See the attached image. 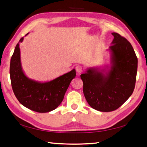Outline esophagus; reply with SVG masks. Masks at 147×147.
I'll return each instance as SVG.
<instances>
[{
    "instance_id": "1",
    "label": "esophagus",
    "mask_w": 147,
    "mask_h": 147,
    "mask_svg": "<svg viewBox=\"0 0 147 147\" xmlns=\"http://www.w3.org/2000/svg\"><path fill=\"white\" fill-rule=\"evenodd\" d=\"M76 71H77V72L78 73V74H80L82 72V66H80V65H77V66H76Z\"/></svg>"
}]
</instances>
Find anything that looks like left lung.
<instances>
[{"label": "left lung", "mask_w": 147, "mask_h": 147, "mask_svg": "<svg viewBox=\"0 0 147 147\" xmlns=\"http://www.w3.org/2000/svg\"><path fill=\"white\" fill-rule=\"evenodd\" d=\"M109 47L110 66L92 67L80 75L83 92L92 109L113 111L133 94L136 79L138 58L129 42L117 33Z\"/></svg>", "instance_id": "obj_1"}]
</instances>
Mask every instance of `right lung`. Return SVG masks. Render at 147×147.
<instances>
[{"mask_svg": "<svg viewBox=\"0 0 147 147\" xmlns=\"http://www.w3.org/2000/svg\"><path fill=\"white\" fill-rule=\"evenodd\" d=\"M23 40V37L17 44L10 63L11 82L14 95L21 104L33 111H52L63 100L71 80L76 76V69L47 82L30 79L23 71L21 63L20 43Z\"/></svg>", "mask_w": 147, "mask_h": 147, "instance_id": "obj_1", "label": "right lung"}]
</instances>
